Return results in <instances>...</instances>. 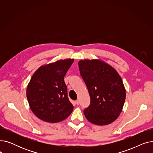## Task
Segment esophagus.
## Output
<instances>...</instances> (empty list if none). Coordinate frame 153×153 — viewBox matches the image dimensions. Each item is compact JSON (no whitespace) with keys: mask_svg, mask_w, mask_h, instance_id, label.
Returning <instances> with one entry per match:
<instances>
[{"mask_svg":"<svg viewBox=\"0 0 153 153\" xmlns=\"http://www.w3.org/2000/svg\"><path fill=\"white\" fill-rule=\"evenodd\" d=\"M76 104L77 105H79V101L77 100H76Z\"/></svg>","mask_w":153,"mask_h":153,"instance_id":"34e87169","label":"esophagus"}]
</instances>
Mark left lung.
I'll return each mask as SVG.
<instances>
[{"label": "left lung", "mask_w": 153, "mask_h": 153, "mask_svg": "<svg viewBox=\"0 0 153 153\" xmlns=\"http://www.w3.org/2000/svg\"><path fill=\"white\" fill-rule=\"evenodd\" d=\"M78 65L91 98L89 107L84 110L85 117L97 125L114 122L122 111L126 98L121 76L110 64L99 59L80 60Z\"/></svg>", "instance_id": "1"}]
</instances>
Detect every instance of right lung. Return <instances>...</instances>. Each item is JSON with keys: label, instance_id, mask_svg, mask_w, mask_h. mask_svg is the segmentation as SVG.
Returning a JSON list of instances; mask_svg holds the SVG:
<instances>
[{"label": "right lung", "instance_id": "1", "mask_svg": "<svg viewBox=\"0 0 153 153\" xmlns=\"http://www.w3.org/2000/svg\"><path fill=\"white\" fill-rule=\"evenodd\" d=\"M74 61L60 59L44 64L32 76L27 87V97L31 110L39 119L59 122L73 110L64 77Z\"/></svg>", "mask_w": 153, "mask_h": 153}]
</instances>
